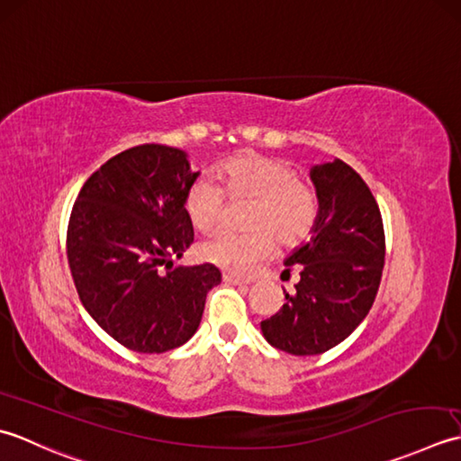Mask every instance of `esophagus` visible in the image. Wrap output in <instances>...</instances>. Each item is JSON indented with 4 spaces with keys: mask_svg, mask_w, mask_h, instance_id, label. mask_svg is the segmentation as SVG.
<instances>
[{
    "mask_svg": "<svg viewBox=\"0 0 461 461\" xmlns=\"http://www.w3.org/2000/svg\"><path fill=\"white\" fill-rule=\"evenodd\" d=\"M222 280H224V283H227V285H239V286L249 285V280H244V278H240V276H237V275H232V272H224Z\"/></svg>",
    "mask_w": 461,
    "mask_h": 461,
    "instance_id": "esophagus-1",
    "label": "esophagus"
}]
</instances>
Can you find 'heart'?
<instances>
[{
  "mask_svg": "<svg viewBox=\"0 0 461 461\" xmlns=\"http://www.w3.org/2000/svg\"><path fill=\"white\" fill-rule=\"evenodd\" d=\"M214 178L199 176L186 186L183 209L201 232L212 230L222 219L227 194L230 201L252 199L247 232H219L199 244V257L232 272H250L275 250L276 237L283 244L303 242L321 217V199L312 185L296 175L285 158L260 153H239L214 168Z\"/></svg>",
  "mask_w": 461,
  "mask_h": 461,
  "instance_id": "obj_1",
  "label": "heart"
}]
</instances>
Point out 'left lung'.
<instances>
[{
	"label": "left lung",
	"instance_id": "obj_1",
	"mask_svg": "<svg viewBox=\"0 0 461 461\" xmlns=\"http://www.w3.org/2000/svg\"><path fill=\"white\" fill-rule=\"evenodd\" d=\"M321 199L312 237L286 258L300 265L294 293L260 322L268 344L294 356L322 354L346 340L378 294L386 237L382 214L364 178L340 158L314 165ZM290 270V268H288Z\"/></svg>",
	"mask_w": 461,
	"mask_h": 461
}]
</instances>
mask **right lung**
<instances>
[{
	"instance_id": "obj_1",
	"label": "right lung",
	"mask_w": 461,
	"mask_h": 461,
	"mask_svg": "<svg viewBox=\"0 0 461 461\" xmlns=\"http://www.w3.org/2000/svg\"><path fill=\"white\" fill-rule=\"evenodd\" d=\"M199 173L175 147L139 145L93 173L73 204L68 260L81 304L129 350L161 354L201 324L214 265L175 267L193 244L183 196ZM165 266L167 276H158Z\"/></svg>"
}]
</instances>
